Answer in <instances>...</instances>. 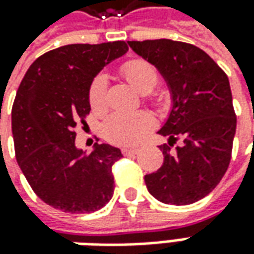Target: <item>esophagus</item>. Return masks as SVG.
I'll use <instances>...</instances> for the list:
<instances>
[{
	"label": "esophagus",
	"mask_w": 254,
	"mask_h": 254,
	"mask_svg": "<svg viewBox=\"0 0 254 254\" xmlns=\"http://www.w3.org/2000/svg\"><path fill=\"white\" fill-rule=\"evenodd\" d=\"M139 152L137 147H122V154H136Z\"/></svg>",
	"instance_id": "1"
}]
</instances>
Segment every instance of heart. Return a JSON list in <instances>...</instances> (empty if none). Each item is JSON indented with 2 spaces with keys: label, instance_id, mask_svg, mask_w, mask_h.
<instances>
[{
  "label": "heart",
  "instance_id": "obj_1",
  "mask_svg": "<svg viewBox=\"0 0 254 254\" xmlns=\"http://www.w3.org/2000/svg\"><path fill=\"white\" fill-rule=\"evenodd\" d=\"M122 74L125 75L132 87L142 94H147L157 84L159 75L150 63L135 59L122 66ZM88 100L91 110L102 114L107 110V78L105 75H97L92 80L88 90ZM154 127L153 117L146 112H115L105 122V136L117 144H135L140 142L144 135Z\"/></svg>",
  "mask_w": 254,
  "mask_h": 254
}]
</instances>
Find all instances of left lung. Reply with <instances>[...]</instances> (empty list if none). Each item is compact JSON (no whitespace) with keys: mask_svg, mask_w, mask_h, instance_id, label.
<instances>
[{"mask_svg":"<svg viewBox=\"0 0 254 254\" xmlns=\"http://www.w3.org/2000/svg\"><path fill=\"white\" fill-rule=\"evenodd\" d=\"M136 55L153 64L171 95V110L157 133L162 167L144 176L147 191L163 204L188 205L214 190L231 162L236 132L228 75L194 45L170 39L127 42ZM180 137L182 144L172 149Z\"/></svg>","mask_w":254,"mask_h":254,"instance_id":"1","label":"left lung"}]
</instances>
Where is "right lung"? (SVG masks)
<instances>
[{
  "instance_id": "right-lung-1",
  "label": "right lung",
  "mask_w": 254,
  "mask_h": 254,
  "mask_svg": "<svg viewBox=\"0 0 254 254\" xmlns=\"http://www.w3.org/2000/svg\"><path fill=\"white\" fill-rule=\"evenodd\" d=\"M124 40L101 45H66L38 57L21 81L12 105L16 162L35 194L70 214H90L114 195L112 166L118 147L94 144L85 153L75 144V127L91 105L95 75L124 56Z\"/></svg>"
}]
</instances>
